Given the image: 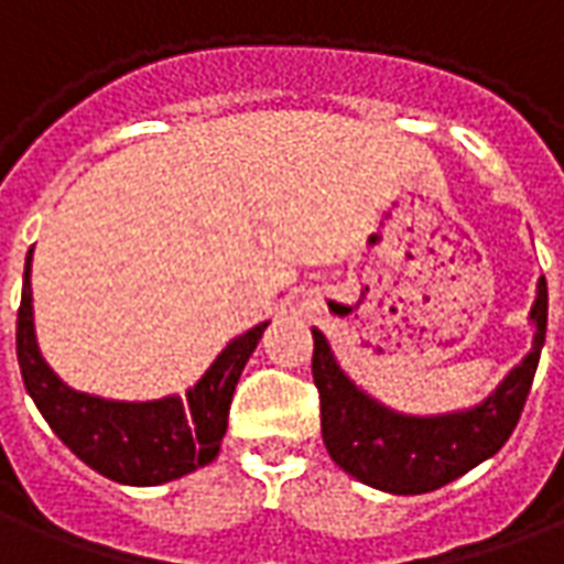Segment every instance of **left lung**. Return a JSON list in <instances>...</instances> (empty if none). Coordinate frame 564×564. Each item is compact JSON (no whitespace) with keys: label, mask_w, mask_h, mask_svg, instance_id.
<instances>
[{"label":"left lung","mask_w":564,"mask_h":564,"mask_svg":"<svg viewBox=\"0 0 564 564\" xmlns=\"http://www.w3.org/2000/svg\"><path fill=\"white\" fill-rule=\"evenodd\" d=\"M534 344L529 356L498 383L492 395L468 411L437 416L399 414L347 378L323 332L314 329V383L319 390L323 444L335 465L356 480L392 492L420 496L456 480L496 456L520 423L532 390L546 335V281H538L532 314Z\"/></svg>","instance_id":"8db88e82"}]
</instances>
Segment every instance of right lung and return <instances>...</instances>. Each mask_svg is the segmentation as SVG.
Listing matches in <instances>:
<instances>
[{
    "mask_svg": "<svg viewBox=\"0 0 564 564\" xmlns=\"http://www.w3.org/2000/svg\"><path fill=\"white\" fill-rule=\"evenodd\" d=\"M32 247L23 269L18 311V362L26 392L56 437L80 462L108 480L129 486H160L217 459L226 435L235 383L257 350L269 323H259L226 344L214 366L186 395L156 402H115L78 392L56 378L42 359L32 323Z\"/></svg>",
    "mask_w": 564,
    "mask_h": 564,
    "instance_id": "right-lung-1",
    "label": "right lung"
}]
</instances>
